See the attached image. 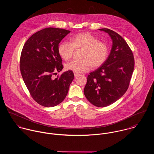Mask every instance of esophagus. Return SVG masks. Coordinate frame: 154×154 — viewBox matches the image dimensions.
<instances>
[{
	"label": "esophagus",
	"mask_w": 154,
	"mask_h": 154,
	"mask_svg": "<svg viewBox=\"0 0 154 154\" xmlns=\"http://www.w3.org/2000/svg\"><path fill=\"white\" fill-rule=\"evenodd\" d=\"M79 75V74L78 73H74V76H75V77H78Z\"/></svg>",
	"instance_id": "34e87169"
}]
</instances>
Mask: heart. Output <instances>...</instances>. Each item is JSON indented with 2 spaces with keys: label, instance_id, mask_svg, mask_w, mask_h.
I'll return each mask as SVG.
<instances>
[{
  "label": "heart",
  "instance_id": "obj_1",
  "mask_svg": "<svg viewBox=\"0 0 154 154\" xmlns=\"http://www.w3.org/2000/svg\"><path fill=\"white\" fill-rule=\"evenodd\" d=\"M70 42H63L58 46V53L64 60H70L75 49H82L81 60H73L66 65L67 70L75 73L88 71L91 67L97 68L103 65L109 56L107 44L100 42L89 32L76 34L70 38Z\"/></svg>",
  "mask_w": 154,
  "mask_h": 154
}]
</instances>
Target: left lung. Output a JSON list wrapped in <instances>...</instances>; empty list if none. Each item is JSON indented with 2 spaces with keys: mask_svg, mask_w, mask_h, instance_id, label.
I'll return each instance as SVG.
<instances>
[{
  "mask_svg": "<svg viewBox=\"0 0 154 154\" xmlns=\"http://www.w3.org/2000/svg\"><path fill=\"white\" fill-rule=\"evenodd\" d=\"M100 30L109 34L112 48L105 63L88 75L84 92L92 104L104 107L117 101L128 90L134 60L131 48L121 35L108 28Z\"/></svg>",
  "mask_w": 154,
  "mask_h": 154,
  "instance_id": "8db88e82",
  "label": "left lung"
}]
</instances>
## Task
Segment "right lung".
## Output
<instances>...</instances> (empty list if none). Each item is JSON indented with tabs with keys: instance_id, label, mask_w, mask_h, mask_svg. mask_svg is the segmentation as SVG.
Returning a JSON list of instances; mask_svg holds the SVG:
<instances>
[{
	"instance_id": "obj_1",
	"label": "right lung",
	"mask_w": 154,
	"mask_h": 154,
	"mask_svg": "<svg viewBox=\"0 0 154 154\" xmlns=\"http://www.w3.org/2000/svg\"><path fill=\"white\" fill-rule=\"evenodd\" d=\"M70 32L44 28L32 35L22 48L20 66L23 80L32 98L45 107H54L64 100L74 78L71 70L53 77L63 69L58 46Z\"/></svg>"
}]
</instances>
